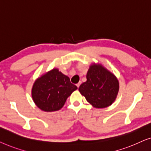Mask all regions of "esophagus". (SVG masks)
<instances>
[{"label": "esophagus", "mask_w": 151, "mask_h": 151, "mask_svg": "<svg viewBox=\"0 0 151 151\" xmlns=\"http://www.w3.org/2000/svg\"><path fill=\"white\" fill-rule=\"evenodd\" d=\"M81 82H78L77 84H76V87H77V88H79V86H80V85H81Z\"/></svg>", "instance_id": "obj_1"}]
</instances>
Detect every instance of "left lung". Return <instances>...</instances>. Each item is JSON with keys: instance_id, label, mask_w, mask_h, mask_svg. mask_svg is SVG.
I'll return each mask as SVG.
<instances>
[{"instance_id": "1", "label": "left lung", "mask_w": 151, "mask_h": 151, "mask_svg": "<svg viewBox=\"0 0 151 151\" xmlns=\"http://www.w3.org/2000/svg\"><path fill=\"white\" fill-rule=\"evenodd\" d=\"M87 81L78 90L87 101L96 108L109 107L114 103L119 90L116 76L101 64L91 65L87 73Z\"/></svg>"}]
</instances>
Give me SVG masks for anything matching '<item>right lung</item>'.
Here are the masks:
<instances>
[{
  "label": "right lung",
  "mask_w": 151,
  "mask_h": 151,
  "mask_svg": "<svg viewBox=\"0 0 151 151\" xmlns=\"http://www.w3.org/2000/svg\"><path fill=\"white\" fill-rule=\"evenodd\" d=\"M77 89L68 76L54 68L34 83L31 94L35 105L44 111H55L62 108L68 97Z\"/></svg>",
  "instance_id": "obj_1"
}]
</instances>
